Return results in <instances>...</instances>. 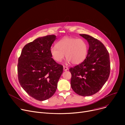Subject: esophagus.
Segmentation results:
<instances>
[{"label": "esophagus", "instance_id": "34e87169", "mask_svg": "<svg viewBox=\"0 0 125 125\" xmlns=\"http://www.w3.org/2000/svg\"><path fill=\"white\" fill-rule=\"evenodd\" d=\"M63 70H64V71H66V70H68V67H66V66H63Z\"/></svg>", "mask_w": 125, "mask_h": 125}]
</instances>
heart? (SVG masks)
<instances>
[{
  "label": "heart",
  "mask_w": 125,
  "mask_h": 125,
  "mask_svg": "<svg viewBox=\"0 0 125 125\" xmlns=\"http://www.w3.org/2000/svg\"><path fill=\"white\" fill-rule=\"evenodd\" d=\"M51 57L57 62H61L65 57L67 63L77 65L83 62L88 53V45L82 39L64 37L59 41L57 46L50 49Z\"/></svg>",
  "instance_id": "1"
}]
</instances>
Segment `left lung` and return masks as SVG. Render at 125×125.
<instances>
[{
    "label": "left lung",
    "instance_id": "8db88e82",
    "mask_svg": "<svg viewBox=\"0 0 125 125\" xmlns=\"http://www.w3.org/2000/svg\"><path fill=\"white\" fill-rule=\"evenodd\" d=\"M88 42L89 48L85 60L70 68L71 87L78 95L89 96L97 93L107 81L110 74L109 53L104 44L87 34H80Z\"/></svg>",
    "mask_w": 125,
    "mask_h": 125
}]
</instances>
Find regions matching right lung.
Masks as SVG:
<instances>
[{"mask_svg": "<svg viewBox=\"0 0 125 125\" xmlns=\"http://www.w3.org/2000/svg\"><path fill=\"white\" fill-rule=\"evenodd\" d=\"M55 35L38 37L26 44L18 59V80L21 87L36 100L44 101L53 95L63 67L52 58L50 49Z\"/></svg>", "mask_w": 125, "mask_h": 125, "instance_id": "right-lung-1", "label": "right lung"}]
</instances>
